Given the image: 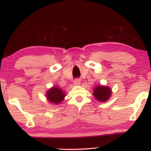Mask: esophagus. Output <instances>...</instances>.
<instances>
[{"instance_id": "1", "label": "esophagus", "mask_w": 151, "mask_h": 151, "mask_svg": "<svg viewBox=\"0 0 151 151\" xmlns=\"http://www.w3.org/2000/svg\"><path fill=\"white\" fill-rule=\"evenodd\" d=\"M81 84V81L80 79L78 78H76L75 80V81H74V85L75 86H77V85H79Z\"/></svg>"}]
</instances>
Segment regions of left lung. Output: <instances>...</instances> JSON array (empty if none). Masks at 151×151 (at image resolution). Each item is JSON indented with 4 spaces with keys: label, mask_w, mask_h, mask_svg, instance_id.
<instances>
[{
    "label": "left lung",
    "mask_w": 151,
    "mask_h": 151,
    "mask_svg": "<svg viewBox=\"0 0 151 151\" xmlns=\"http://www.w3.org/2000/svg\"><path fill=\"white\" fill-rule=\"evenodd\" d=\"M112 93L111 89L109 86L99 85L96 86L93 90V95L96 100L100 102L108 101Z\"/></svg>",
    "instance_id": "1"
}]
</instances>
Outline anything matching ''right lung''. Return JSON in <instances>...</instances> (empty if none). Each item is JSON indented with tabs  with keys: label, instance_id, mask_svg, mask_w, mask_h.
I'll return each mask as SVG.
<instances>
[{
	"label": "right lung",
	"instance_id": "right-lung-1",
	"mask_svg": "<svg viewBox=\"0 0 151 151\" xmlns=\"http://www.w3.org/2000/svg\"><path fill=\"white\" fill-rule=\"evenodd\" d=\"M46 97L50 103L60 104L65 97V92L58 86H53L46 93Z\"/></svg>",
	"mask_w": 151,
	"mask_h": 151
}]
</instances>
